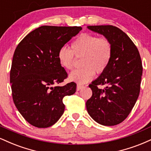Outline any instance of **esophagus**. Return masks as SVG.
<instances>
[{
    "mask_svg": "<svg viewBox=\"0 0 151 151\" xmlns=\"http://www.w3.org/2000/svg\"><path fill=\"white\" fill-rule=\"evenodd\" d=\"M83 87H84V86H83L79 85V84H77V91H79V90L82 89Z\"/></svg>",
    "mask_w": 151,
    "mask_h": 151,
    "instance_id": "obj_1",
    "label": "esophagus"
}]
</instances>
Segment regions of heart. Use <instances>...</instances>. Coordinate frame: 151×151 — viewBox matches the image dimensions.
Segmentation results:
<instances>
[{
	"instance_id": "b5f03b06",
	"label": "heart",
	"mask_w": 151,
	"mask_h": 151,
	"mask_svg": "<svg viewBox=\"0 0 151 151\" xmlns=\"http://www.w3.org/2000/svg\"><path fill=\"white\" fill-rule=\"evenodd\" d=\"M74 56L82 58V68L74 70L69 75V80L84 84L95 76V71L102 73L107 68L112 56V45L108 38L87 33L81 35L71 45V50L62 47L59 50L58 59L60 66L65 70H72Z\"/></svg>"
}]
</instances>
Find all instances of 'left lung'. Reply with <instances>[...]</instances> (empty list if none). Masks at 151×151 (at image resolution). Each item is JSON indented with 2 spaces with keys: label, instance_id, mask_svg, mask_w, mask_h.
<instances>
[{
  "label": "left lung",
  "instance_id": "obj_1",
  "mask_svg": "<svg viewBox=\"0 0 151 151\" xmlns=\"http://www.w3.org/2000/svg\"><path fill=\"white\" fill-rule=\"evenodd\" d=\"M108 38L112 45L109 65L89 84L92 96L86 103L89 116L103 126H115L127 118L140 93L143 67L136 46L129 36L113 25L87 26ZM98 85H106L104 90Z\"/></svg>",
  "mask_w": 151,
  "mask_h": 151
}]
</instances>
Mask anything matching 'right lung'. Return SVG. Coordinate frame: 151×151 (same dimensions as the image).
<instances>
[{
  "instance_id": "obj_1",
  "label": "right lung",
  "mask_w": 151,
  "mask_h": 151,
  "mask_svg": "<svg viewBox=\"0 0 151 151\" xmlns=\"http://www.w3.org/2000/svg\"><path fill=\"white\" fill-rule=\"evenodd\" d=\"M81 27L44 25L25 36L13 55L10 81L14 104L29 124L37 128L54 125L62 116V99L73 94L77 84L55 86L67 77L58 54Z\"/></svg>"
}]
</instances>
